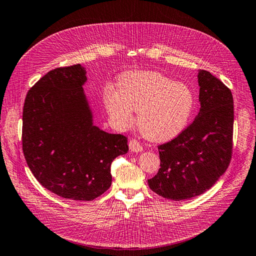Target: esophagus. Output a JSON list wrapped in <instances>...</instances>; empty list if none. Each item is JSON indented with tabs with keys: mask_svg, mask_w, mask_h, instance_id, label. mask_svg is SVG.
Masks as SVG:
<instances>
[{
	"mask_svg": "<svg viewBox=\"0 0 256 256\" xmlns=\"http://www.w3.org/2000/svg\"><path fill=\"white\" fill-rule=\"evenodd\" d=\"M128 147H130V152H140L142 150V147L140 144V142L136 140H130L128 142Z\"/></svg>",
	"mask_w": 256,
	"mask_h": 256,
	"instance_id": "1",
	"label": "esophagus"
}]
</instances>
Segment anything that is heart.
<instances>
[{
    "label": "heart",
    "instance_id": "1",
    "mask_svg": "<svg viewBox=\"0 0 256 256\" xmlns=\"http://www.w3.org/2000/svg\"><path fill=\"white\" fill-rule=\"evenodd\" d=\"M104 104L112 123L130 126L138 112V128L147 140L166 142L186 128L194 110L192 89L164 75L130 70L118 77V89L106 87Z\"/></svg>",
    "mask_w": 256,
    "mask_h": 256
}]
</instances>
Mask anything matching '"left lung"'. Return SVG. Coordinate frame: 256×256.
<instances>
[{
    "mask_svg": "<svg viewBox=\"0 0 256 256\" xmlns=\"http://www.w3.org/2000/svg\"><path fill=\"white\" fill-rule=\"evenodd\" d=\"M198 78V114L176 138L158 146L160 168L148 180L152 191L167 200L206 192L224 174L232 155V94L207 70H200Z\"/></svg>",
    "mask_w": 256,
    "mask_h": 256,
    "instance_id": "8db88e82",
    "label": "left lung"
}]
</instances>
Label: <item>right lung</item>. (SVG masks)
<instances>
[{"label":"right lung","instance_id":"1","mask_svg":"<svg viewBox=\"0 0 256 256\" xmlns=\"http://www.w3.org/2000/svg\"><path fill=\"white\" fill-rule=\"evenodd\" d=\"M80 64L50 70L29 92L22 110V152L38 182L61 198L92 200L111 186V164L128 138L92 123Z\"/></svg>","mask_w":256,"mask_h":256}]
</instances>
